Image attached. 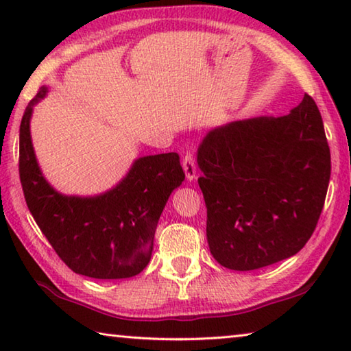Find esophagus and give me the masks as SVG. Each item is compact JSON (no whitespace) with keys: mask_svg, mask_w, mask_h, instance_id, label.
I'll return each mask as SVG.
<instances>
[{"mask_svg":"<svg viewBox=\"0 0 351 351\" xmlns=\"http://www.w3.org/2000/svg\"><path fill=\"white\" fill-rule=\"evenodd\" d=\"M182 169L184 173H186L187 181L192 182L195 178H197V165H195V159L190 153H187L186 158L182 159Z\"/></svg>","mask_w":351,"mask_h":351,"instance_id":"obj_1","label":"esophagus"}]
</instances>
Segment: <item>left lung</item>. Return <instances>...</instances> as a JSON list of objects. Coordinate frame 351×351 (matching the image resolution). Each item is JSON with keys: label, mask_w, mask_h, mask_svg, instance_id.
<instances>
[{"label": "left lung", "mask_w": 351, "mask_h": 351, "mask_svg": "<svg viewBox=\"0 0 351 351\" xmlns=\"http://www.w3.org/2000/svg\"><path fill=\"white\" fill-rule=\"evenodd\" d=\"M197 162L207 243L219 265L234 271L265 268L306 245L331 173L322 117L308 94L285 116L209 130Z\"/></svg>", "instance_id": "obj_1"}]
</instances>
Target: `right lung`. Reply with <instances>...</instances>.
Segmentation results:
<instances>
[{
    "instance_id": "right-lung-1",
    "label": "right lung",
    "mask_w": 351,
    "mask_h": 351,
    "mask_svg": "<svg viewBox=\"0 0 351 351\" xmlns=\"http://www.w3.org/2000/svg\"><path fill=\"white\" fill-rule=\"evenodd\" d=\"M41 86L26 106L20 125V180L35 223L75 274L91 278H128L152 258L159 217L184 181L176 153L134 159L127 175L106 192L64 195L46 180L35 156L31 119L46 97Z\"/></svg>"
}]
</instances>
